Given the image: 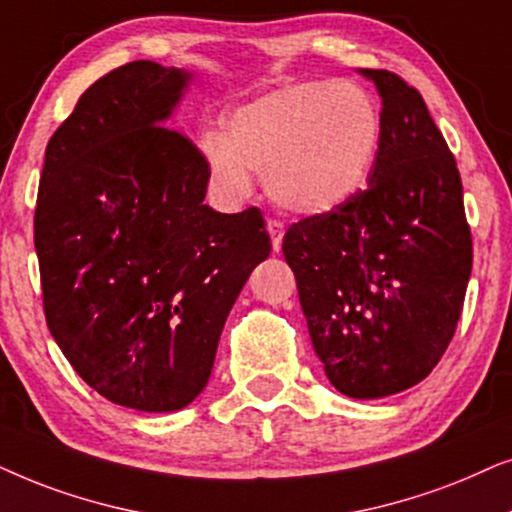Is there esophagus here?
I'll use <instances>...</instances> for the list:
<instances>
[{"label":"esophagus","instance_id":"1","mask_svg":"<svg viewBox=\"0 0 512 512\" xmlns=\"http://www.w3.org/2000/svg\"><path fill=\"white\" fill-rule=\"evenodd\" d=\"M267 231L271 236V245H274V250L278 252L283 245V236H285V224L281 220H269L267 222Z\"/></svg>","mask_w":512,"mask_h":512}]
</instances>
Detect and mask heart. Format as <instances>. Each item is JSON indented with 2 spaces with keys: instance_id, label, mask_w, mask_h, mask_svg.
Instances as JSON below:
<instances>
[{
  "instance_id": "heart-1",
  "label": "heart",
  "mask_w": 512,
  "mask_h": 512,
  "mask_svg": "<svg viewBox=\"0 0 512 512\" xmlns=\"http://www.w3.org/2000/svg\"><path fill=\"white\" fill-rule=\"evenodd\" d=\"M379 140V107L363 86L311 79L231 109L224 133L201 147L210 185L227 199H245L257 173L278 206L320 215L363 189Z\"/></svg>"
}]
</instances>
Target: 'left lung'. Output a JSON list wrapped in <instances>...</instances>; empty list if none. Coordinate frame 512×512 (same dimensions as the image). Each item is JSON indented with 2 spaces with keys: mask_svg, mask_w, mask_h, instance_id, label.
Returning a JSON list of instances; mask_svg holds the SVG:
<instances>
[{
  "mask_svg": "<svg viewBox=\"0 0 512 512\" xmlns=\"http://www.w3.org/2000/svg\"><path fill=\"white\" fill-rule=\"evenodd\" d=\"M381 95L370 185L292 224L283 255L327 379L374 400L426 379L461 318L473 238L454 154L417 88L360 70Z\"/></svg>",
  "mask_w": 512,
  "mask_h": 512,
  "instance_id": "8db88e82",
  "label": "left lung"
}]
</instances>
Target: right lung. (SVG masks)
I'll return each instance as SVG.
<instances>
[{
    "label": "right lung",
    "instance_id": "obj_1",
    "mask_svg": "<svg viewBox=\"0 0 512 512\" xmlns=\"http://www.w3.org/2000/svg\"><path fill=\"white\" fill-rule=\"evenodd\" d=\"M192 72L121 65L46 145L34 248L46 323L112 403L175 412L206 388L224 320L271 252L257 208L203 203L208 170L170 114Z\"/></svg>",
    "mask_w": 512,
    "mask_h": 512
}]
</instances>
